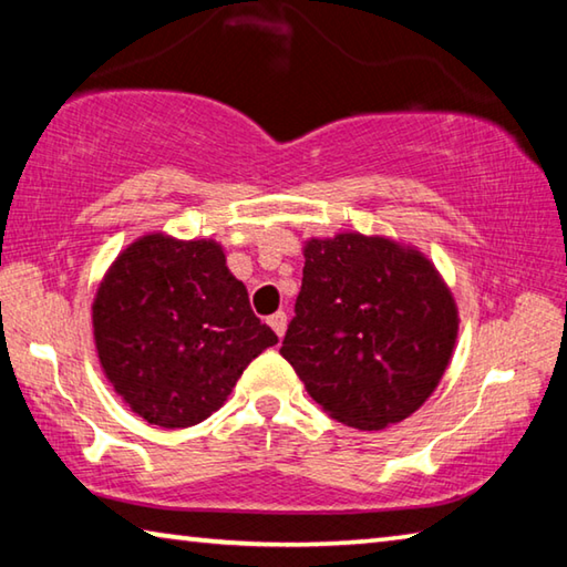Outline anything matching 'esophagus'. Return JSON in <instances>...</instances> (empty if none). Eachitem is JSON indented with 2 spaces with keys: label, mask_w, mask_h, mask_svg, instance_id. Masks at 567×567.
Here are the masks:
<instances>
[{
  "label": "esophagus",
  "mask_w": 567,
  "mask_h": 567,
  "mask_svg": "<svg viewBox=\"0 0 567 567\" xmlns=\"http://www.w3.org/2000/svg\"><path fill=\"white\" fill-rule=\"evenodd\" d=\"M267 324H270V328L275 330L277 338H282L285 330H287V315L285 312H275V315H270V318H267Z\"/></svg>",
  "instance_id": "34e87169"
}]
</instances>
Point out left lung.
<instances>
[{
  "instance_id": "obj_1",
  "label": "left lung",
  "mask_w": 567,
  "mask_h": 567,
  "mask_svg": "<svg viewBox=\"0 0 567 567\" xmlns=\"http://www.w3.org/2000/svg\"><path fill=\"white\" fill-rule=\"evenodd\" d=\"M457 307L427 257L354 233L305 245L302 287L280 354L330 417L382 430L437 388Z\"/></svg>"
}]
</instances>
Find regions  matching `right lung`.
<instances>
[{"label": "right lung", "mask_w": 567, "mask_h": 567, "mask_svg": "<svg viewBox=\"0 0 567 567\" xmlns=\"http://www.w3.org/2000/svg\"><path fill=\"white\" fill-rule=\"evenodd\" d=\"M102 370L127 405L159 427H189L223 408L277 334L213 239L147 235L114 260L92 305Z\"/></svg>", "instance_id": "obj_1"}]
</instances>
